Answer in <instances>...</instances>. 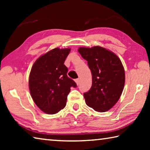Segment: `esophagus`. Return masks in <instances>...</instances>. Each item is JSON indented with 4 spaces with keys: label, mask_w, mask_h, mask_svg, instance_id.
<instances>
[{
    "label": "esophagus",
    "mask_w": 150,
    "mask_h": 150,
    "mask_svg": "<svg viewBox=\"0 0 150 150\" xmlns=\"http://www.w3.org/2000/svg\"><path fill=\"white\" fill-rule=\"evenodd\" d=\"M75 83H76V84H77V85H79V83H80V79H75Z\"/></svg>",
    "instance_id": "34e87169"
}]
</instances>
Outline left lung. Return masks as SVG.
<instances>
[{"mask_svg": "<svg viewBox=\"0 0 150 150\" xmlns=\"http://www.w3.org/2000/svg\"><path fill=\"white\" fill-rule=\"evenodd\" d=\"M78 52L87 61L92 73V87L83 94L86 104L95 111H108L118 102L124 89L122 63L115 54L100 46L81 47Z\"/></svg>", "mask_w": 150, "mask_h": 150, "instance_id": "1", "label": "left lung"}]
</instances>
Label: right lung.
Segmentation results:
<instances>
[{
  "mask_svg": "<svg viewBox=\"0 0 150 150\" xmlns=\"http://www.w3.org/2000/svg\"><path fill=\"white\" fill-rule=\"evenodd\" d=\"M70 48L56 47L42 55L34 62L29 76L32 98L40 110L54 115L65 108L71 87L75 81L67 77L64 62Z\"/></svg>",
  "mask_w": 150,
  "mask_h": 150,
  "instance_id": "right-lung-1",
  "label": "right lung"
}]
</instances>
